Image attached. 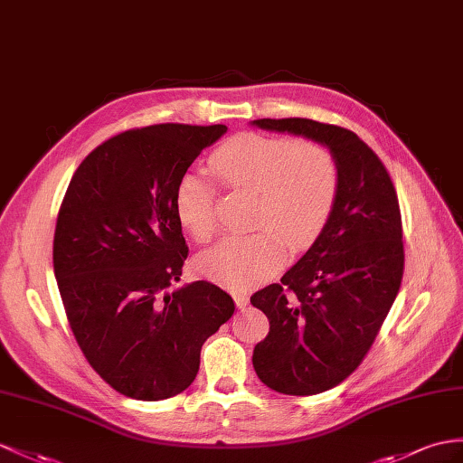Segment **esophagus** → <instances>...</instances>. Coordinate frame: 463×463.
<instances>
[{"label": "esophagus", "instance_id": "esophagus-1", "mask_svg": "<svg viewBox=\"0 0 463 463\" xmlns=\"http://www.w3.org/2000/svg\"><path fill=\"white\" fill-rule=\"evenodd\" d=\"M233 300H235V307L240 310H243L247 304H250V297H247L245 292H233Z\"/></svg>", "mask_w": 463, "mask_h": 463}]
</instances>
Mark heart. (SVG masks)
<instances>
[{
    "mask_svg": "<svg viewBox=\"0 0 463 463\" xmlns=\"http://www.w3.org/2000/svg\"><path fill=\"white\" fill-rule=\"evenodd\" d=\"M223 184L257 193L251 233L232 235L204 251L196 267L206 279L235 290L261 285L283 267L287 243L304 251L328 223L340 190V171L328 149L314 143L245 133L222 145L210 159ZM216 186L204 173L178 178L175 212L196 241L216 232Z\"/></svg>",
    "mask_w": 463,
    "mask_h": 463,
    "instance_id": "heart-1",
    "label": "heart"
}]
</instances>
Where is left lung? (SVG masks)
Segmentation results:
<instances>
[{"instance_id":"left-lung-1","label":"left lung","mask_w":463,"mask_h":463,"mask_svg":"<svg viewBox=\"0 0 463 463\" xmlns=\"http://www.w3.org/2000/svg\"><path fill=\"white\" fill-rule=\"evenodd\" d=\"M253 128L326 146L340 190L320 238L280 279L257 290L269 334L253 349L257 377L283 394H318L354 373L401 288L399 198L387 168L354 131L314 119H255Z\"/></svg>"}]
</instances>
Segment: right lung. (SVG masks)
<instances>
[{"label":"right lung","instance_id":"obj_1","mask_svg":"<svg viewBox=\"0 0 463 463\" xmlns=\"http://www.w3.org/2000/svg\"><path fill=\"white\" fill-rule=\"evenodd\" d=\"M225 126L163 123L108 139L76 168L52 243L56 285L88 364L118 392H183L200 349L235 310L208 280L171 290L188 247L175 212L178 178Z\"/></svg>","mask_w":463,"mask_h":463}]
</instances>
